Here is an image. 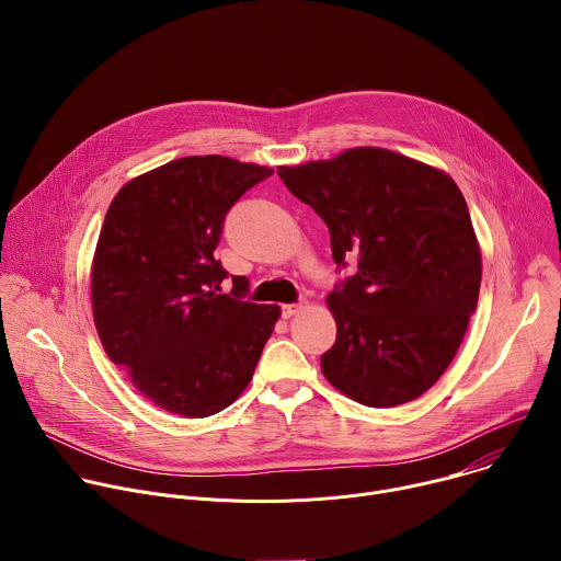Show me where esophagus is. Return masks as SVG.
Instances as JSON below:
<instances>
[{"label": "esophagus", "mask_w": 561, "mask_h": 561, "mask_svg": "<svg viewBox=\"0 0 561 561\" xmlns=\"http://www.w3.org/2000/svg\"><path fill=\"white\" fill-rule=\"evenodd\" d=\"M301 308H304L301 304H284V306H282V317H284V319H290V317L297 314Z\"/></svg>", "instance_id": "esophagus-1"}]
</instances>
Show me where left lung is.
<instances>
[{"mask_svg":"<svg viewBox=\"0 0 561 561\" xmlns=\"http://www.w3.org/2000/svg\"><path fill=\"white\" fill-rule=\"evenodd\" d=\"M277 173L329 226L335 264L357 262L327 299L337 340L324 377L364 407L413 402L453 362L482 284L461 191L444 171L373 146Z\"/></svg>","mask_w":561,"mask_h":561,"instance_id":"8db88e82","label":"left lung"}]
</instances>
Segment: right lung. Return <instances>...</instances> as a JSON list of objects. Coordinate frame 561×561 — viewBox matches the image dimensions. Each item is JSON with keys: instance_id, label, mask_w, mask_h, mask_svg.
<instances>
[{"instance_id": "add662e5", "label": "right lung", "mask_w": 561, "mask_h": 561, "mask_svg": "<svg viewBox=\"0 0 561 561\" xmlns=\"http://www.w3.org/2000/svg\"><path fill=\"white\" fill-rule=\"evenodd\" d=\"M273 169L193 154L148 171L108 206L91 271L102 346L159 409L208 417L242 394L279 306L244 299L215 249L230 206Z\"/></svg>"}]
</instances>
